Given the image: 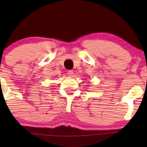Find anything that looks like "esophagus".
<instances>
[{
	"label": "esophagus",
	"instance_id": "34e87169",
	"mask_svg": "<svg viewBox=\"0 0 147 147\" xmlns=\"http://www.w3.org/2000/svg\"><path fill=\"white\" fill-rule=\"evenodd\" d=\"M67 74L68 76H70V77H71V76L74 75V71H72V70H69V71H67Z\"/></svg>",
	"mask_w": 147,
	"mask_h": 147
}]
</instances>
